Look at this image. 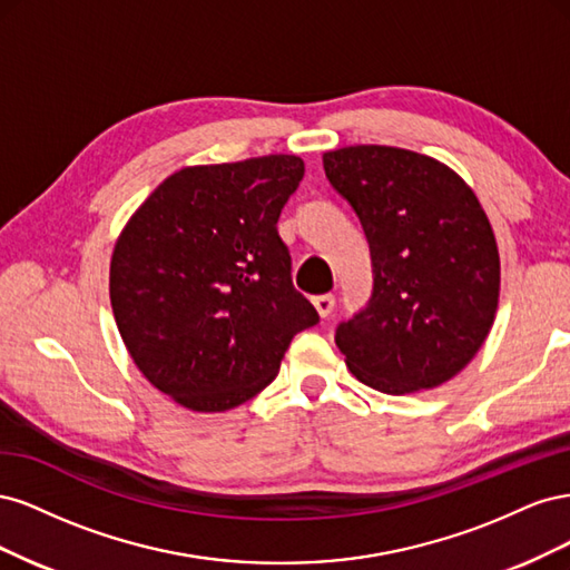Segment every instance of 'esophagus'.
<instances>
[{"label":"esophagus","instance_id":"esophagus-1","mask_svg":"<svg viewBox=\"0 0 570 570\" xmlns=\"http://www.w3.org/2000/svg\"><path fill=\"white\" fill-rule=\"evenodd\" d=\"M312 302H314V306H316V312H318V316H321V318H325V316H331V314H333V308H335V297L331 295V292H327V295H318V297H314Z\"/></svg>","mask_w":570,"mask_h":570}]
</instances>
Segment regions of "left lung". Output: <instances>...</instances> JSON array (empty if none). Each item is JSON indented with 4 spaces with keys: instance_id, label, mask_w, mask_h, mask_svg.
Wrapping results in <instances>:
<instances>
[{
    "instance_id": "8db88e82",
    "label": "left lung",
    "mask_w": 570,
    "mask_h": 570,
    "mask_svg": "<svg viewBox=\"0 0 570 570\" xmlns=\"http://www.w3.org/2000/svg\"><path fill=\"white\" fill-rule=\"evenodd\" d=\"M325 178L366 233L373 292L335 342L361 383L385 394L438 387L485 342L499 252L473 189L450 166L400 147L323 154Z\"/></svg>"
}]
</instances>
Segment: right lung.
Returning a JSON list of instances; mask_svg holds the SVG:
<instances>
[{"instance_id": "obj_1", "label": "right lung", "mask_w": 570, "mask_h": 570, "mask_svg": "<svg viewBox=\"0 0 570 570\" xmlns=\"http://www.w3.org/2000/svg\"><path fill=\"white\" fill-rule=\"evenodd\" d=\"M302 178L295 154L187 166L118 235L109 273L118 333L147 381L180 406L245 404L278 375L292 337L318 323L278 235Z\"/></svg>"}]
</instances>
